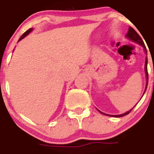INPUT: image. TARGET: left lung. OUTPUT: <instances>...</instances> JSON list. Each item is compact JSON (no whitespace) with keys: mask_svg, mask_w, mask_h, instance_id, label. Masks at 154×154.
I'll list each match as a JSON object with an SVG mask.
<instances>
[{"mask_svg":"<svg viewBox=\"0 0 154 154\" xmlns=\"http://www.w3.org/2000/svg\"><path fill=\"white\" fill-rule=\"evenodd\" d=\"M126 37L128 38V39L131 40V41H134V42L137 43V44H139L140 45H141V46L143 47V48H144V51L145 52H146V55H147V53H146V47H145V44L144 43H143V41L142 38L140 37V36L139 35V34H137V33L136 32V30H134V28H132L131 27H129V30H128V32H127V35H126ZM145 72H146V89H145V91H146V87H147V84H148V72H147V57L146 58V60H145ZM145 93V92H144ZM133 109H131V110H129V111L126 112L125 113H123V114H120V115H108V114H105V113H102V112H100H100L101 113H103V114H105V115H107V116H110V117H124V116H125V115L128 114Z\"/></svg>","mask_w":154,"mask_h":154,"instance_id":"obj_1","label":"left lung"}]
</instances>
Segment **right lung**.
Segmentation results:
<instances>
[{"label":"right lung","instance_id":"obj_1","mask_svg":"<svg viewBox=\"0 0 154 154\" xmlns=\"http://www.w3.org/2000/svg\"><path fill=\"white\" fill-rule=\"evenodd\" d=\"M31 31H32V28H30V29H29V30H27V31H26V32L23 33V35H22L21 37H20V39H19L18 41H20V40H22V39H23V38H24V37H25L27 35V34H29V33H30V32H31Z\"/></svg>","mask_w":154,"mask_h":154}]
</instances>
